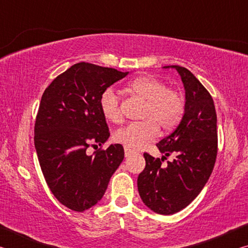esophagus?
<instances>
[{
  "label": "esophagus",
  "instance_id": "esophagus-1",
  "mask_svg": "<svg viewBox=\"0 0 248 248\" xmlns=\"http://www.w3.org/2000/svg\"><path fill=\"white\" fill-rule=\"evenodd\" d=\"M132 153H133V151L131 149H129V148H127V146H124V155H125V157L130 156V155H131Z\"/></svg>",
  "mask_w": 248,
  "mask_h": 248
}]
</instances>
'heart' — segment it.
<instances>
[{"instance_id":"1","label":"heart","mask_w":248,"mask_h":248,"mask_svg":"<svg viewBox=\"0 0 248 248\" xmlns=\"http://www.w3.org/2000/svg\"><path fill=\"white\" fill-rule=\"evenodd\" d=\"M129 93L145 102L139 123H129L114 133V140L129 149H141L157 137L159 128L164 132L173 131L182 121L186 102L177 90L170 89L162 79L141 75L127 84ZM99 108L104 118L111 123L123 120L120 98L108 87L99 97Z\"/></svg>"}]
</instances>
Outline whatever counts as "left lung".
Returning a JSON list of instances; mask_svg holds the SVG:
<instances>
[{
    "label": "left lung",
    "instance_id": "obj_1",
    "mask_svg": "<svg viewBox=\"0 0 248 248\" xmlns=\"http://www.w3.org/2000/svg\"><path fill=\"white\" fill-rule=\"evenodd\" d=\"M169 68V66H165ZM177 70L186 91V109L180 124L156 144L173 162L144 153L145 167L138 177V190L146 207L159 215H174L186 208L202 190L217 154V112L207 89L189 70Z\"/></svg>",
    "mask_w": 248,
    "mask_h": 248
}]
</instances>
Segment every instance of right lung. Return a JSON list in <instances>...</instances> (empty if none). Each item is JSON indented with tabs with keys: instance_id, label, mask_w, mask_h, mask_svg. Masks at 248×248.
<instances>
[{
	"instance_id": "right-lung-1",
	"label": "right lung",
	"mask_w": 248,
	"mask_h": 248,
	"mask_svg": "<svg viewBox=\"0 0 248 248\" xmlns=\"http://www.w3.org/2000/svg\"><path fill=\"white\" fill-rule=\"evenodd\" d=\"M128 73L79 62L58 75L41 96L33 137L37 156L53 196L73 211H85L102 199L124 159L121 144L92 155L86 150L102 145L110 134L100 94Z\"/></svg>"
}]
</instances>
